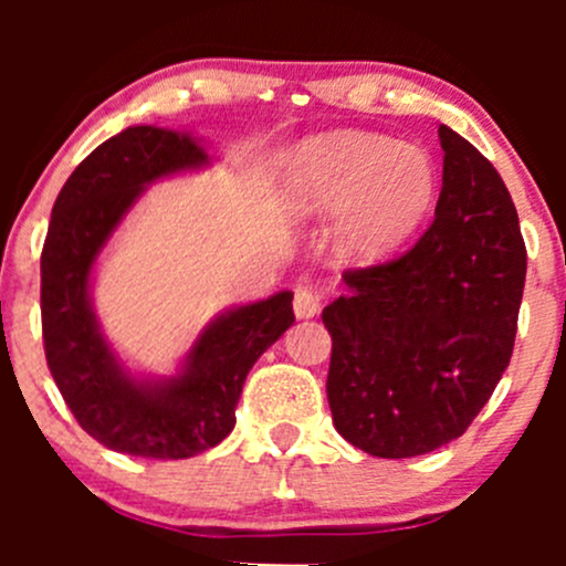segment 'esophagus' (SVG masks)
I'll return each mask as SVG.
<instances>
[{
	"instance_id": "34e87169",
	"label": "esophagus",
	"mask_w": 566,
	"mask_h": 566,
	"mask_svg": "<svg viewBox=\"0 0 566 566\" xmlns=\"http://www.w3.org/2000/svg\"><path fill=\"white\" fill-rule=\"evenodd\" d=\"M292 305H295L297 319H311V316H316L322 311V297H319V292H316V290L297 287L295 290V301H292Z\"/></svg>"
}]
</instances>
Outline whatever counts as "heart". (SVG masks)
<instances>
[{
  "instance_id": "b5f03b06",
  "label": "heart",
  "mask_w": 566,
  "mask_h": 566,
  "mask_svg": "<svg viewBox=\"0 0 566 566\" xmlns=\"http://www.w3.org/2000/svg\"><path fill=\"white\" fill-rule=\"evenodd\" d=\"M287 197L305 216L340 210L337 244L375 261L423 223L437 197L431 159L365 133H333L303 143L287 170Z\"/></svg>"
}]
</instances>
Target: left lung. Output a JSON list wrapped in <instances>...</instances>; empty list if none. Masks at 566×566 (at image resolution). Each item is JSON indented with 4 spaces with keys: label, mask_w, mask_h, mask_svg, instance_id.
Masks as SVG:
<instances>
[{
    "label": "left lung",
    "mask_w": 566,
    "mask_h": 566,
    "mask_svg": "<svg viewBox=\"0 0 566 566\" xmlns=\"http://www.w3.org/2000/svg\"><path fill=\"white\" fill-rule=\"evenodd\" d=\"M444 175L433 223L394 261L348 269L322 311L333 335L327 399L343 439L415 458L463 437L516 340L527 247L490 159L439 127Z\"/></svg>",
    "instance_id": "8db88e82"
}]
</instances>
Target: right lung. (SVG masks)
Segmentation results:
<instances>
[{"mask_svg": "<svg viewBox=\"0 0 566 566\" xmlns=\"http://www.w3.org/2000/svg\"><path fill=\"white\" fill-rule=\"evenodd\" d=\"M207 161L188 135L127 127L95 148L57 193L42 247V337L50 375L84 431L114 452L180 460L233 431L252 365L295 322L292 292L242 305L201 333L178 378L135 382L90 308L93 263L143 186Z\"/></svg>", "mask_w": 566, "mask_h": 566, "instance_id": "add662e5", "label": "right lung"}]
</instances>
